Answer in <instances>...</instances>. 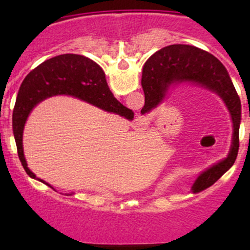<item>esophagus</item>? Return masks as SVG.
I'll list each match as a JSON object with an SVG mask.
<instances>
[{"mask_svg":"<svg viewBox=\"0 0 250 250\" xmlns=\"http://www.w3.org/2000/svg\"><path fill=\"white\" fill-rule=\"evenodd\" d=\"M135 125H136L139 128H143V127H146L148 123H147V120H146L145 117L139 116V117H136V119H135Z\"/></svg>","mask_w":250,"mask_h":250,"instance_id":"34e87169","label":"esophagus"}]
</instances>
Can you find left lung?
<instances>
[{
	"label": "left lung",
	"instance_id": "left-lung-1",
	"mask_svg": "<svg viewBox=\"0 0 250 250\" xmlns=\"http://www.w3.org/2000/svg\"><path fill=\"white\" fill-rule=\"evenodd\" d=\"M196 83L207 87L226 103L233 121V142L225 160L211 166L200 174L194 182L193 193L205 190L231 168L239 151V130L241 123V101L225 65L208 51L194 45L171 44L162 48L146 62L142 73L145 107L147 113L157 107L165 99L170 85L180 83Z\"/></svg>",
	"mask_w": 250,
	"mask_h": 250
}]
</instances>
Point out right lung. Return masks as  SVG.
Listing matches in <instances>:
<instances>
[{"label": "right lung", "mask_w": 250, "mask_h": 250, "mask_svg": "<svg viewBox=\"0 0 250 250\" xmlns=\"http://www.w3.org/2000/svg\"><path fill=\"white\" fill-rule=\"evenodd\" d=\"M55 95L75 96L128 120L134 117L133 110L125 107L114 97L102 68L93 60L76 54H63L41 63L22 82L13 113V133L17 154L25 173L33 179L37 177L28 168L23 154V128L31 109L43 100ZM37 180L51 187L43 180Z\"/></svg>", "instance_id": "add662e5"}]
</instances>
